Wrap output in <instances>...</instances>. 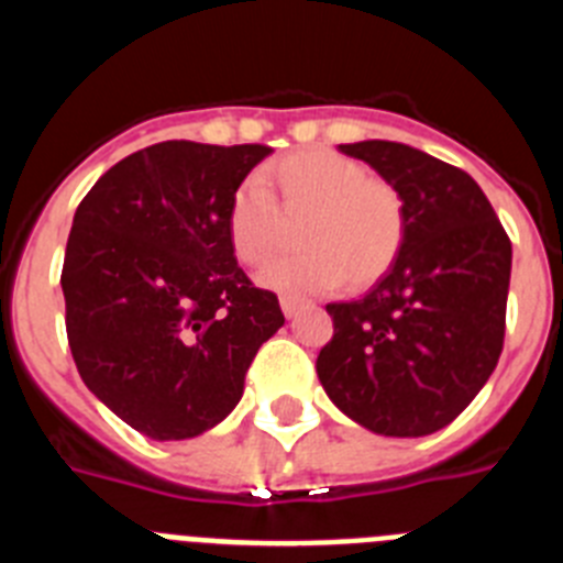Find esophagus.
Here are the masks:
<instances>
[{"instance_id": "obj_1", "label": "esophagus", "mask_w": 563, "mask_h": 563, "mask_svg": "<svg viewBox=\"0 0 563 563\" xmlns=\"http://www.w3.org/2000/svg\"><path fill=\"white\" fill-rule=\"evenodd\" d=\"M299 310H305V301L292 299V296H282V313H285L287 319L299 316Z\"/></svg>"}]
</instances>
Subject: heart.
<instances>
[{
  "mask_svg": "<svg viewBox=\"0 0 563 563\" xmlns=\"http://www.w3.org/2000/svg\"><path fill=\"white\" fill-rule=\"evenodd\" d=\"M274 196L271 197L269 194ZM296 256L278 258L258 282L276 292H330L339 285H376L405 247V199L390 181L369 176L355 158L307 147L276 158L262 179L250 176L228 201V242L247 267H262L301 222Z\"/></svg>",
  "mask_w": 563,
  "mask_h": 563,
  "instance_id": "1",
  "label": "heart"
}]
</instances>
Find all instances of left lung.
Wrapping results in <instances>:
<instances>
[{"label":"left lung","mask_w":563,"mask_h":563,"mask_svg":"<svg viewBox=\"0 0 563 563\" xmlns=\"http://www.w3.org/2000/svg\"><path fill=\"white\" fill-rule=\"evenodd\" d=\"M396 187L405 247L364 299L328 305L316 373L369 432L419 439L478 396L504 347L512 244L470 173L401 142L339 144Z\"/></svg>","instance_id":"1"}]
</instances>
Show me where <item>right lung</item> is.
I'll return each mask as SVG.
<instances>
[{"instance_id": "1", "label": "right lung", "mask_w": 563, "mask_h": 563, "mask_svg": "<svg viewBox=\"0 0 563 563\" xmlns=\"http://www.w3.org/2000/svg\"><path fill=\"white\" fill-rule=\"evenodd\" d=\"M267 144L173 139L110 167L76 208L62 292L81 382L156 441L228 419L285 313L228 242V201Z\"/></svg>"}]
</instances>
